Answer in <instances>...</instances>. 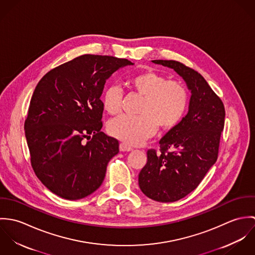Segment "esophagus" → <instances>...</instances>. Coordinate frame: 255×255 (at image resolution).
<instances>
[{
    "label": "esophagus",
    "mask_w": 255,
    "mask_h": 255,
    "mask_svg": "<svg viewBox=\"0 0 255 255\" xmlns=\"http://www.w3.org/2000/svg\"><path fill=\"white\" fill-rule=\"evenodd\" d=\"M120 150L121 151H130V150H132V148L130 147V146L128 145V144H126V143H121L120 144Z\"/></svg>",
    "instance_id": "obj_1"
}]
</instances>
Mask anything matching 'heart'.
<instances>
[{
  "mask_svg": "<svg viewBox=\"0 0 255 255\" xmlns=\"http://www.w3.org/2000/svg\"><path fill=\"white\" fill-rule=\"evenodd\" d=\"M128 84L143 96L139 116H122L110 121L108 132L112 136L131 145L139 144L153 136L157 128L162 132L175 128L183 119L188 107L185 87L176 80H168L161 73L143 71L131 75ZM123 93L120 87L109 86L104 91L102 104L112 116L122 111Z\"/></svg>",
  "mask_w": 255,
  "mask_h": 255,
  "instance_id": "b5f03b06",
  "label": "heart"
}]
</instances>
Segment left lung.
<instances>
[{"label":"left lung","mask_w":255,"mask_h":255,"mask_svg":"<svg viewBox=\"0 0 255 255\" xmlns=\"http://www.w3.org/2000/svg\"><path fill=\"white\" fill-rule=\"evenodd\" d=\"M152 62L173 69L191 92L186 116L159 141L160 153L147 151V163L138 175L147 197L174 202L194 190L217 161L225 108L200 73L177 61Z\"/></svg>","instance_id":"8db88e82"}]
</instances>
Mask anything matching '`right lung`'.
Listing matches in <instances>:
<instances>
[{
	"label": "right lung",
	"instance_id": "add662e5",
	"mask_svg": "<svg viewBox=\"0 0 255 255\" xmlns=\"http://www.w3.org/2000/svg\"><path fill=\"white\" fill-rule=\"evenodd\" d=\"M131 65L127 59L82 55L38 82L24 123L25 137L37 178L58 196L81 199L104 181L119 141L101 131L100 97L110 76Z\"/></svg>",
	"mask_w": 255,
	"mask_h": 255
}]
</instances>
